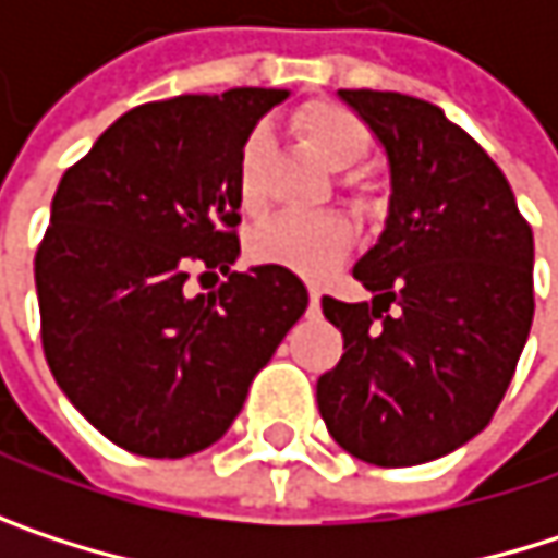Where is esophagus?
Masks as SVG:
<instances>
[{"mask_svg": "<svg viewBox=\"0 0 558 558\" xmlns=\"http://www.w3.org/2000/svg\"><path fill=\"white\" fill-rule=\"evenodd\" d=\"M319 287H310V313H319Z\"/></svg>", "mask_w": 558, "mask_h": 558, "instance_id": "esophagus-1", "label": "esophagus"}]
</instances>
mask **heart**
<instances>
[{
  "label": "heart",
  "instance_id": "heart-1",
  "mask_svg": "<svg viewBox=\"0 0 558 558\" xmlns=\"http://www.w3.org/2000/svg\"><path fill=\"white\" fill-rule=\"evenodd\" d=\"M300 135L316 151V158L332 170L355 168L372 151V129L349 109L316 106L300 112ZM268 129H255L235 161V190L245 209L262 199V165L268 158ZM352 245V226L336 213H280L265 219L248 235V255L258 265H275L303 278H323L339 265Z\"/></svg>",
  "mask_w": 558,
  "mask_h": 558
}]
</instances>
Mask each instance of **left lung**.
<instances>
[{"label": "left lung", "instance_id": "left-lung-1", "mask_svg": "<svg viewBox=\"0 0 558 558\" xmlns=\"http://www.w3.org/2000/svg\"><path fill=\"white\" fill-rule=\"evenodd\" d=\"M390 168L385 232L352 268L372 303L323 296L345 352L316 381L329 436L381 469L478 436L533 323V232L488 151L426 99L339 89Z\"/></svg>", "mask_w": 558, "mask_h": 558}]
</instances>
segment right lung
Listing matches in <instances>:
<instances>
[{"label": "right lung", "mask_w": 558, "mask_h": 558, "mask_svg": "<svg viewBox=\"0 0 558 558\" xmlns=\"http://www.w3.org/2000/svg\"><path fill=\"white\" fill-rule=\"evenodd\" d=\"M287 89L173 96L116 119L57 183L35 255L41 345L66 400L116 446L193 456L232 426L310 296L239 258L235 161ZM193 267L230 280L190 298Z\"/></svg>", "instance_id": "right-lung-1"}]
</instances>
